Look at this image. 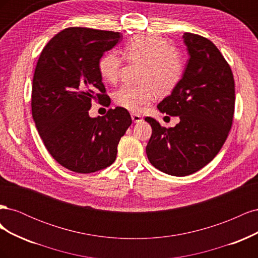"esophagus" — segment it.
Masks as SVG:
<instances>
[{
    "mask_svg": "<svg viewBox=\"0 0 258 258\" xmlns=\"http://www.w3.org/2000/svg\"><path fill=\"white\" fill-rule=\"evenodd\" d=\"M131 118H132V120H134L135 122L142 121V116L139 115V114H136V113H132L131 114Z\"/></svg>",
    "mask_w": 258,
    "mask_h": 258,
    "instance_id": "1",
    "label": "esophagus"
}]
</instances>
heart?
Returning a JSON list of instances; mask_svg holds the SVG:
<instances>
[{
    "instance_id": "b5f03b06",
    "label": "heart",
    "mask_w": 258,
    "mask_h": 258,
    "mask_svg": "<svg viewBox=\"0 0 258 258\" xmlns=\"http://www.w3.org/2000/svg\"><path fill=\"white\" fill-rule=\"evenodd\" d=\"M123 58L142 63L139 84L122 85L114 93L115 103L131 112H138L158 96H166L178 85L184 73L182 53L169 45L165 37L154 33L132 36L122 47ZM123 60L114 51H108L99 61V73L106 83L115 84L119 79Z\"/></svg>"
}]
</instances>
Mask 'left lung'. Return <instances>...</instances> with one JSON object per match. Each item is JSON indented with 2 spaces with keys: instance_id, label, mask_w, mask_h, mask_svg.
Wrapping results in <instances>:
<instances>
[{
  "instance_id": "8db88e82",
  "label": "left lung",
  "mask_w": 258,
  "mask_h": 258,
  "mask_svg": "<svg viewBox=\"0 0 258 258\" xmlns=\"http://www.w3.org/2000/svg\"><path fill=\"white\" fill-rule=\"evenodd\" d=\"M189 53L182 80L157 105L161 113L178 116L173 128L152 118L146 155L169 175L185 176L202 169L221 151L235 114V80L221 51L208 38L184 33Z\"/></svg>"
}]
</instances>
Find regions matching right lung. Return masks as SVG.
Returning <instances> with one entry per match:
<instances>
[{
    "label": "right lung",
    "instance_id": "add662e5",
    "mask_svg": "<svg viewBox=\"0 0 258 258\" xmlns=\"http://www.w3.org/2000/svg\"><path fill=\"white\" fill-rule=\"evenodd\" d=\"M119 32L73 27L45 46L32 84V116L45 147L62 167L92 173L111 166L132 123L126 108L91 118V101L108 106L99 61L121 40Z\"/></svg>",
    "mask_w": 258,
    "mask_h": 258
}]
</instances>
